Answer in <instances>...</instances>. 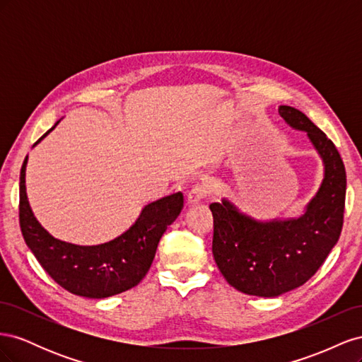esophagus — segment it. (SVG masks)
I'll return each instance as SVG.
<instances>
[{"instance_id":"34e87169","label":"esophagus","mask_w":362,"mask_h":362,"mask_svg":"<svg viewBox=\"0 0 362 362\" xmlns=\"http://www.w3.org/2000/svg\"><path fill=\"white\" fill-rule=\"evenodd\" d=\"M205 196H206V189L204 187V185H201V184H196L194 187H192V190L187 194V202L190 205L199 204L205 198Z\"/></svg>"}]
</instances>
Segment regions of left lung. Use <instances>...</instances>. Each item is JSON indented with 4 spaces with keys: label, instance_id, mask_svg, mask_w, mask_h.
I'll return each mask as SVG.
<instances>
[{
    "label": "left lung",
    "instance_id": "1",
    "mask_svg": "<svg viewBox=\"0 0 362 362\" xmlns=\"http://www.w3.org/2000/svg\"><path fill=\"white\" fill-rule=\"evenodd\" d=\"M286 122L305 131L325 166L319 192L291 218L257 221L222 199L213 202V255L229 286L259 298L298 288L320 269L343 228L346 169L332 140L300 110L279 105Z\"/></svg>",
    "mask_w": 362,
    "mask_h": 362
}]
</instances>
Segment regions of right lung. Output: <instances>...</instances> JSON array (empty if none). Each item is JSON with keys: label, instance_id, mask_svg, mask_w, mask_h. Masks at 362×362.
Returning a JSON list of instances; mask_svg holds the SVG:
<instances>
[{"label": "right lung", "instance_id": "right-lung-1", "mask_svg": "<svg viewBox=\"0 0 362 362\" xmlns=\"http://www.w3.org/2000/svg\"><path fill=\"white\" fill-rule=\"evenodd\" d=\"M27 160L28 156L19 178V225L28 249L43 270L60 287L83 298L104 299L136 287L152 264L161 235L182 210V193L148 204L133 226L110 242L80 246L52 237L33 214L25 190Z\"/></svg>", "mask_w": 362, "mask_h": 362}]
</instances>
